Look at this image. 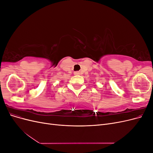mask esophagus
<instances>
[{
	"instance_id": "esophagus-1",
	"label": "esophagus",
	"mask_w": 153,
	"mask_h": 153,
	"mask_svg": "<svg viewBox=\"0 0 153 153\" xmlns=\"http://www.w3.org/2000/svg\"><path fill=\"white\" fill-rule=\"evenodd\" d=\"M78 74H79L78 72H75V75H78Z\"/></svg>"
}]
</instances>
